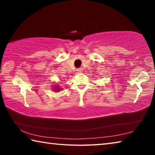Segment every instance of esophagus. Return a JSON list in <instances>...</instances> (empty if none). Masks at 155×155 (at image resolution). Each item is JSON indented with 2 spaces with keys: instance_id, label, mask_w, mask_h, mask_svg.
I'll use <instances>...</instances> for the list:
<instances>
[{
  "instance_id": "obj_1",
  "label": "esophagus",
  "mask_w": 155,
  "mask_h": 155,
  "mask_svg": "<svg viewBox=\"0 0 155 155\" xmlns=\"http://www.w3.org/2000/svg\"><path fill=\"white\" fill-rule=\"evenodd\" d=\"M77 71L78 73H81L83 72V69L82 68H78V69L77 70Z\"/></svg>"
}]
</instances>
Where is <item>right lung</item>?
Returning <instances> with one entry per match:
<instances>
[{"label":"right lung","instance_id":"1","mask_svg":"<svg viewBox=\"0 0 155 155\" xmlns=\"http://www.w3.org/2000/svg\"><path fill=\"white\" fill-rule=\"evenodd\" d=\"M59 90V89L58 88V87H55V90H57V91H58Z\"/></svg>","mask_w":155,"mask_h":155}]
</instances>
